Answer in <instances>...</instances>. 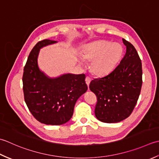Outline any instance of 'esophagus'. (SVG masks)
I'll return each instance as SVG.
<instances>
[{"label":"esophagus","mask_w":159,"mask_h":159,"mask_svg":"<svg viewBox=\"0 0 159 159\" xmlns=\"http://www.w3.org/2000/svg\"><path fill=\"white\" fill-rule=\"evenodd\" d=\"M85 81H86V84H87V86H89V84H90V81H91V80H90V77H89V76H87V77H86Z\"/></svg>","instance_id":"34e87169"}]
</instances>
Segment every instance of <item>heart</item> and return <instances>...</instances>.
<instances>
[{"label": "heart", "mask_w": 159, "mask_h": 159, "mask_svg": "<svg viewBox=\"0 0 159 159\" xmlns=\"http://www.w3.org/2000/svg\"><path fill=\"white\" fill-rule=\"evenodd\" d=\"M123 48L118 43L107 41H97L83 47L82 57L85 60L91 61L92 72L98 75H103L113 69L120 60ZM80 63L83 65L82 60Z\"/></svg>", "instance_id": "heart-1"}]
</instances>
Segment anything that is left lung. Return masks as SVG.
I'll return each mask as SVG.
<instances>
[{
  "instance_id": "8db88e82",
  "label": "left lung",
  "mask_w": 159,
  "mask_h": 159,
  "mask_svg": "<svg viewBox=\"0 0 159 159\" xmlns=\"http://www.w3.org/2000/svg\"><path fill=\"white\" fill-rule=\"evenodd\" d=\"M126 53L112 72L93 79L89 88L98 99L95 114L99 121L117 123L131 115L142 86V64L137 50L123 39Z\"/></svg>"
}]
</instances>
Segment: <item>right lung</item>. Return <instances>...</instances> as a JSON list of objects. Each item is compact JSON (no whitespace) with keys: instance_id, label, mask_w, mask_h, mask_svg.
Segmentation results:
<instances>
[{"instance_id":"obj_1","label":"right lung","mask_w":159,"mask_h":159,"mask_svg":"<svg viewBox=\"0 0 159 159\" xmlns=\"http://www.w3.org/2000/svg\"><path fill=\"white\" fill-rule=\"evenodd\" d=\"M56 43L46 39L35 45L29 55L22 76L25 101L32 115L42 124L53 125L70 120L77 100L88 89L84 74L69 73L50 78L39 69L40 48Z\"/></svg>"}]
</instances>
